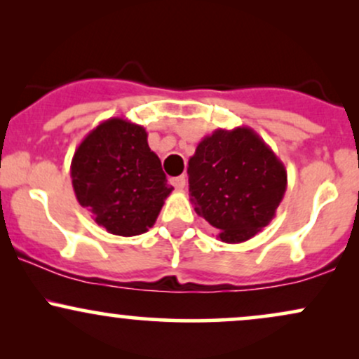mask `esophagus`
Listing matches in <instances>:
<instances>
[{"label": "esophagus", "mask_w": 359, "mask_h": 359, "mask_svg": "<svg viewBox=\"0 0 359 359\" xmlns=\"http://www.w3.org/2000/svg\"><path fill=\"white\" fill-rule=\"evenodd\" d=\"M170 184L174 185L177 191H182V189L185 187V175L174 177V179H170Z\"/></svg>", "instance_id": "obj_1"}]
</instances>
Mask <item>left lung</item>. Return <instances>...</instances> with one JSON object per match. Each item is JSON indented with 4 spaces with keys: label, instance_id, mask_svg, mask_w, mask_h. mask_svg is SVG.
Here are the masks:
<instances>
[{
    "label": "left lung",
    "instance_id": "left-lung-1",
    "mask_svg": "<svg viewBox=\"0 0 359 359\" xmlns=\"http://www.w3.org/2000/svg\"><path fill=\"white\" fill-rule=\"evenodd\" d=\"M187 174L194 211L224 243L248 241L269 226L287 191L285 165L248 126L204 137Z\"/></svg>",
    "mask_w": 359,
    "mask_h": 359
}]
</instances>
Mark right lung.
Here are the masks:
<instances>
[{
    "instance_id": "1",
    "label": "right lung",
    "mask_w": 359,
    "mask_h": 359,
    "mask_svg": "<svg viewBox=\"0 0 359 359\" xmlns=\"http://www.w3.org/2000/svg\"><path fill=\"white\" fill-rule=\"evenodd\" d=\"M147 138L137 123L109 118L86 135L72 156L77 203L116 236L147 233L174 191Z\"/></svg>"
}]
</instances>
